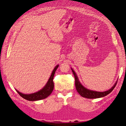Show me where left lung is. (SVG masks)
I'll list each match as a JSON object with an SVG mask.
<instances>
[{
    "label": "left lung",
    "mask_w": 126,
    "mask_h": 126,
    "mask_svg": "<svg viewBox=\"0 0 126 126\" xmlns=\"http://www.w3.org/2000/svg\"><path fill=\"white\" fill-rule=\"evenodd\" d=\"M71 69L72 72H73V74L75 78V86L76 90H77L78 93L81 96L84 98H86L88 99H94L104 97L111 92L113 90V89L115 88V87H116L117 83V80L115 84L113 85V86L111 88L107 91H103V92H99V91L89 90L82 85L81 82H80L79 78L75 71L72 69V68H71Z\"/></svg>",
    "instance_id": "obj_1"
}]
</instances>
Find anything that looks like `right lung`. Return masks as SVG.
I'll return each mask as SVG.
<instances>
[{
  "mask_svg": "<svg viewBox=\"0 0 126 126\" xmlns=\"http://www.w3.org/2000/svg\"><path fill=\"white\" fill-rule=\"evenodd\" d=\"M58 67L59 64H57V66H56L54 69H53L52 73L46 84L43 88L38 91L37 92L30 94H25L19 92V91L16 89L17 92L19 94L21 97L29 101H37L46 98L51 94L53 90H54V83L53 82V78H54L55 72Z\"/></svg>",
  "mask_w": 126,
  "mask_h": 126,
  "instance_id": "1",
  "label": "right lung"
}]
</instances>
